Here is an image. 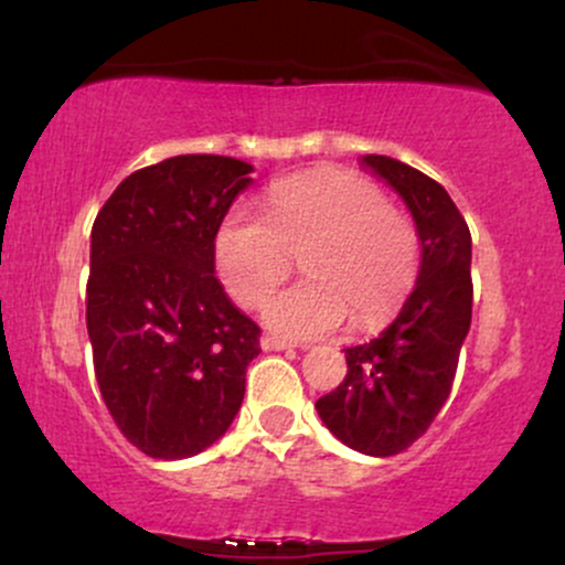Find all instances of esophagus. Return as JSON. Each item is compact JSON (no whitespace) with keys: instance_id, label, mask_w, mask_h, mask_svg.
Here are the masks:
<instances>
[{"instance_id":"esophagus-1","label":"esophagus","mask_w":565,"mask_h":565,"mask_svg":"<svg viewBox=\"0 0 565 565\" xmlns=\"http://www.w3.org/2000/svg\"><path fill=\"white\" fill-rule=\"evenodd\" d=\"M263 350H291L295 345H291L289 340H281V337H274V334H265L260 340Z\"/></svg>"}]
</instances>
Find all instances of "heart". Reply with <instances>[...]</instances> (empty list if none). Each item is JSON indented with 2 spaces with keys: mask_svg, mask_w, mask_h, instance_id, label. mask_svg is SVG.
I'll return each instance as SVG.
<instances>
[{
  "mask_svg": "<svg viewBox=\"0 0 565 565\" xmlns=\"http://www.w3.org/2000/svg\"><path fill=\"white\" fill-rule=\"evenodd\" d=\"M300 257L308 276L265 305V323L291 340H316L350 319L377 327L419 274V238L377 185L353 172L278 180L265 217L233 206L215 233V268L228 295L257 308Z\"/></svg>",
  "mask_w": 565,
  "mask_h": 565,
  "instance_id": "1",
  "label": "heart"
}]
</instances>
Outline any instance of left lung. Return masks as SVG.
Returning a JSON list of instances; mask_svg holds the SVG:
<instances>
[{"label": "left lung", "mask_w": 565, "mask_h": 565, "mask_svg": "<svg viewBox=\"0 0 565 565\" xmlns=\"http://www.w3.org/2000/svg\"><path fill=\"white\" fill-rule=\"evenodd\" d=\"M364 164L412 210L423 265L398 319L377 340L345 350V380L321 395L316 408L350 449L393 457L423 436L451 393L472 319V242L444 185L391 157L369 153Z\"/></svg>", "instance_id": "obj_1"}]
</instances>
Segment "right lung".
<instances>
[{
  "mask_svg": "<svg viewBox=\"0 0 565 565\" xmlns=\"http://www.w3.org/2000/svg\"><path fill=\"white\" fill-rule=\"evenodd\" d=\"M249 172L231 157H172L121 180L95 217V380L121 436L153 459H185L215 444L260 353V327L215 278V233Z\"/></svg>",
  "mask_w": 565,
  "mask_h": 565,
  "instance_id": "add662e5",
  "label": "right lung"
}]
</instances>
